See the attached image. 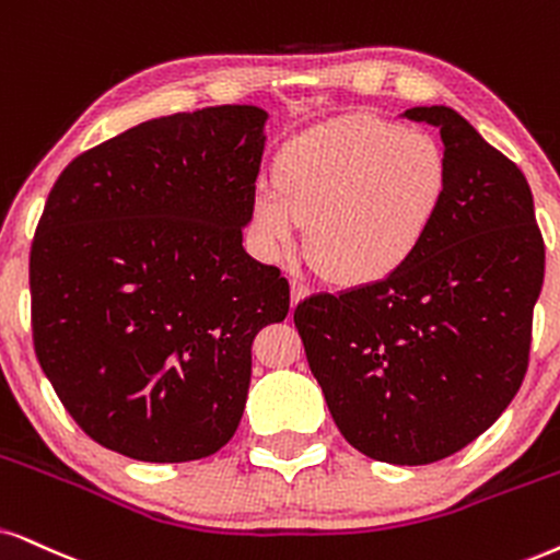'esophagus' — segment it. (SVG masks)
<instances>
[{"mask_svg":"<svg viewBox=\"0 0 560 560\" xmlns=\"http://www.w3.org/2000/svg\"><path fill=\"white\" fill-rule=\"evenodd\" d=\"M292 307L294 304H300L304 296H310V287L307 284H302V281H296V279H292Z\"/></svg>","mask_w":560,"mask_h":560,"instance_id":"obj_1","label":"esophagus"}]
</instances>
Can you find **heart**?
I'll list each match as a JSON object with an SVG mask.
<instances>
[{
    "instance_id": "b5f03b06",
    "label": "heart",
    "mask_w": 560,
    "mask_h": 560,
    "mask_svg": "<svg viewBox=\"0 0 560 560\" xmlns=\"http://www.w3.org/2000/svg\"><path fill=\"white\" fill-rule=\"evenodd\" d=\"M450 190L434 133L377 116H346L284 141L273 188L253 196L250 224L281 258L307 228L317 271L346 287L377 284L413 260Z\"/></svg>"
}]
</instances>
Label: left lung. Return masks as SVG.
<instances>
[{"mask_svg": "<svg viewBox=\"0 0 560 560\" xmlns=\"http://www.w3.org/2000/svg\"><path fill=\"white\" fill-rule=\"evenodd\" d=\"M439 126L450 190L413 260L390 279L296 304L294 325L346 442L393 465L468 447L527 374L545 243L527 178L459 113Z\"/></svg>", "mask_w": 560, "mask_h": 560, "instance_id": "1", "label": "left lung"}]
</instances>
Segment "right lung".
Returning <instances> with one entry per match:
<instances>
[{"label": "right lung", "instance_id": "1", "mask_svg": "<svg viewBox=\"0 0 560 560\" xmlns=\"http://www.w3.org/2000/svg\"><path fill=\"white\" fill-rule=\"evenodd\" d=\"M266 110L152 118L82 152L31 247L40 370L84 434L144 463L214 455L243 419L250 346L289 313L243 250Z\"/></svg>", "mask_w": 560, "mask_h": 560}]
</instances>
